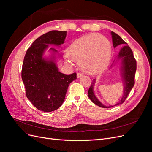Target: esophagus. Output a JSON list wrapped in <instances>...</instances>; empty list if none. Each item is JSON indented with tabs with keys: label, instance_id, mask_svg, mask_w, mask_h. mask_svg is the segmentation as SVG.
I'll return each mask as SVG.
<instances>
[{
	"label": "esophagus",
	"instance_id": "obj_1",
	"mask_svg": "<svg viewBox=\"0 0 152 152\" xmlns=\"http://www.w3.org/2000/svg\"><path fill=\"white\" fill-rule=\"evenodd\" d=\"M82 73H80V72H77V78H79V77H82Z\"/></svg>",
	"mask_w": 152,
	"mask_h": 152
}]
</instances>
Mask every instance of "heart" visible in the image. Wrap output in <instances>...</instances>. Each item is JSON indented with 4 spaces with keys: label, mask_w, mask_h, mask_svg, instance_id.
<instances>
[{
    "label": "heart",
    "mask_w": 152,
    "mask_h": 152,
    "mask_svg": "<svg viewBox=\"0 0 152 152\" xmlns=\"http://www.w3.org/2000/svg\"><path fill=\"white\" fill-rule=\"evenodd\" d=\"M68 54L80 68L89 74H96L106 67L111 55L108 40L98 34H92L75 40Z\"/></svg>",
    "instance_id": "obj_1"
}]
</instances>
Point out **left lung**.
Returning a JSON list of instances; mask_svg holds the SVG:
<instances>
[{
	"label": "left lung",
	"instance_id": "left-lung-1",
	"mask_svg": "<svg viewBox=\"0 0 152 152\" xmlns=\"http://www.w3.org/2000/svg\"><path fill=\"white\" fill-rule=\"evenodd\" d=\"M111 34L112 36L113 47L116 48L117 46H122L120 50H119L118 58L121 59L122 61L121 63L122 76L124 81V85H125L124 95L121 99L118 102V103L114 105L116 106L122 104L125 102V100L127 98L132 88L134 85V78L136 71V61L134 57V55H133V53L129 45H127V44L125 41H124L120 36L113 31L111 32ZM94 82L95 79H93L89 89L88 93H87V94H88L90 99L94 104L99 106L100 107L106 108L113 107V106L112 107V106H110V107H105V106L101 103L98 99L96 98L93 92V86L94 85Z\"/></svg>",
	"mask_w": 152,
	"mask_h": 152
}]
</instances>
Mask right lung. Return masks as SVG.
<instances>
[{
	"instance_id": "add662e5",
	"label": "right lung",
	"mask_w": 152,
	"mask_h": 152,
	"mask_svg": "<svg viewBox=\"0 0 152 152\" xmlns=\"http://www.w3.org/2000/svg\"><path fill=\"white\" fill-rule=\"evenodd\" d=\"M66 31L52 30L37 39L26 50L23 63L21 78L26 96L40 111L50 112L61 107L69 84L77 79V73L70 75L59 72L53 60L42 58L49 45L64 43ZM54 52L58 50L51 48Z\"/></svg>"
}]
</instances>
